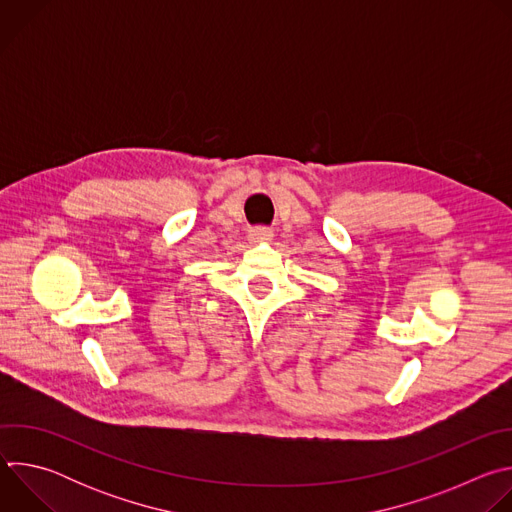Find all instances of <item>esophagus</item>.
Masks as SVG:
<instances>
[{"instance_id":"obj_1","label":"esophagus","mask_w":512,"mask_h":512,"mask_svg":"<svg viewBox=\"0 0 512 512\" xmlns=\"http://www.w3.org/2000/svg\"><path fill=\"white\" fill-rule=\"evenodd\" d=\"M273 239V231L269 227H253L249 229V241L251 243H267Z\"/></svg>"}]
</instances>
